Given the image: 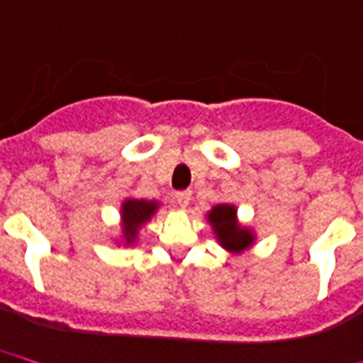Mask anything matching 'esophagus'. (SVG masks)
<instances>
[{
    "instance_id": "esophagus-1",
    "label": "esophagus",
    "mask_w": 363,
    "mask_h": 363,
    "mask_svg": "<svg viewBox=\"0 0 363 363\" xmlns=\"http://www.w3.org/2000/svg\"><path fill=\"white\" fill-rule=\"evenodd\" d=\"M190 200H192V192H190V190H184V192H177L175 194V201L181 207H188Z\"/></svg>"
}]
</instances>
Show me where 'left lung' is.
Masks as SVG:
<instances>
[{"label": "left lung", "mask_w": 363, "mask_h": 363, "mask_svg": "<svg viewBox=\"0 0 363 363\" xmlns=\"http://www.w3.org/2000/svg\"><path fill=\"white\" fill-rule=\"evenodd\" d=\"M217 238V243L232 255H242L255 245V230L238 220V209L232 203H217L206 215Z\"/></svg>", "instance_id": "obj_1"}]
</instances>
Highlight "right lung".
<instances>
[{
    "label": "right lung",
    "instance_id": "1",
    "mask_svg": "<svg viewBox=\"0 0 363 363\" xmlns=\"http://www.w3.org/2000/svg\"><path fill=\"white\" fill-rule=\"evenodd\" d=\"M160 209L157 200H138V198H125L121 203L120 218H121V238L123 245H133L137 242L138 232L152 220Z\"/></svg>",
    "mask_w": 363,
    "mask_h": 363
}]
</instances>
